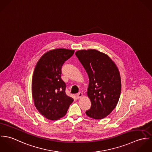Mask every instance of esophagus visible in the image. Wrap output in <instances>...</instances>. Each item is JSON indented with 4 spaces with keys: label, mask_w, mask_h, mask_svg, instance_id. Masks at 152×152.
<instances>
[{
    "label": "esophagus",
    "mask_w": 152,
    "mask_h": 152,
    "mask_svg": "<svg viewBox=\"0 0 152 152\" xmlns=\"http://www.w3.org/2000/svg\"><path fill=\"white\" fill-rule=\"evenodd\" d=\"M82 96H83V94H82L81 92H79V93H78V94H77V95H76V96H77V99H79V98H81V97H82Z\"/></svg>",
    "instance_id": "obj_1"
}]
</instances>
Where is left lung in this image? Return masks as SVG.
<instances>
[{
	"mask_svg": "<svg viewBox=\"0 0 152 152\" xmlns=\"http://www.w3.org/2000/svg\"><path fill=\"white\" fill-rule=\"evenodd\" d=\"M75 55L89 77L87 94L91 102L87 116L103 119L116 107L121 92L119 70L108 56L96 50H80Z\"/></svg>",
	"mask_w": 152,
	"mask_h": 152,
	"instance_id": "left-lung-1",
	"label": "left lung"
}]
</instances>
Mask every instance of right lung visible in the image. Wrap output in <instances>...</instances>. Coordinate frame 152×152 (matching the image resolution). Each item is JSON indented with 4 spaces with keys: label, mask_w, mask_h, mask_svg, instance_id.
Returning <instances> with one entry per match:
<instances>
[{
    "label": "right lung",
    "mask_w": 152,
    "mask_h": 152,
    "mask_svg": "<svg viewBox=\"0 0 152 152\" xmlns=\"http://www.w3.org/2000/svg\"><path fill=\"white\" fill-rule=\"evenodd\" d=\"M74 50L58 48L45 53L37 62L32 78V96L35 107L50 120L66 114L74 99L65 94L66 84L61 78V68Z\"/></svg>",
    "instance_id": "add662e5"
}]
</instances>
